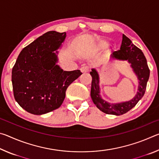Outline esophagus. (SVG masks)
Returning <instances> with one entry per match:
<instances>
[{
	"instance_id": "34e87169",
	"label": "esophagus",
	"mask_w": 159,
	"mask_h": 159,
	"mask_svg": "<svg viewBox=\"0 0 159 159\" xmlns=\"http://www.w3.org/2000/svg\"><path fill=\"white\" fill-rule=\"evenodd\" d=\"M80 70L82 73H87V72L88 71V70H89V68H88V66H83L80 68Z\"/></svg>"
}]
</instances>
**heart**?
Wrapping results in <instances>:
<instances>
[{"mask_svg":"<svg viewBox=\"0 0 159 159\" xmlns=\"http://www.w3.org/2000/svg\"><path fill=\"white\" fill-rule=\"evenodd\" d=\"M108 45V43H107L106 41L104 40H101L99 41L98 43V48L99 49H104V48H106Z\"/></svg>","mask_w":159,"mask_h":159,"instance_id":"b5f03b06","label":"heart"}]
</instances>
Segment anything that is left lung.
Wrapping results in <instances>:
<instances>
[{"label": "left lung", "instance_id": "8db88e82", "mask_svg": "<svg viewBox=\"0 0 159 159\" xmlns=\"http://www.w3.org/2000/svg\"><path fill=\"white\" fill-rule=\"evenodd\" d=\"M111 58L116 60L128 61L130 64L131 68L138 79V88L135 96L130 100L120 103H109L104 100L100 95L99 76L95 69H92L90 73L92 76L90 96L93 103L102 112L107 114L120 116L133 109L144 96L150 71L143 52L124 34H123L120 50L113 52Z\"/></svg>", "mask_w": 159, "mask_h": 159}]
</instances>
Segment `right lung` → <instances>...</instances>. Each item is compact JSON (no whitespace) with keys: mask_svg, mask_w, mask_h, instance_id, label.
I'll list each match as a JSON object with an SVG mask.
<instances>
[{"mask_svg":"<svg viewBox=\"0 0 159 159\" xmlns=\"http://www.w3.org/2000/svg\"><path fill=\"white\" fill-rule=\"evenodd\" d=\"M66 33L48 31L21 51L12 68L15 100L34 115L58 109L69 85L82 74L80 70L64 71L57 64L58 50Z\"/></svg>","mask_w":159,"mask_h":159,"instance_id":"1","label":"right lung"}]
</instances>
